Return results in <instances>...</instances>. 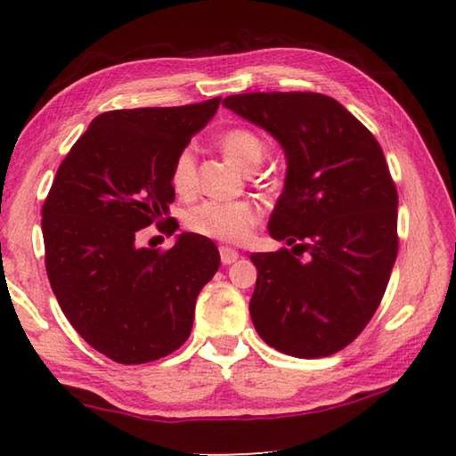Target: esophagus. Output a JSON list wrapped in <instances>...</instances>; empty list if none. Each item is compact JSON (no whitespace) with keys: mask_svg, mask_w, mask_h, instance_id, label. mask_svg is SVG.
I'll list each match as a JSON object with an SVG mask.
<instances>
[{"mask_svg":"<svg viewBox=\"0 0 456 456\" xmlns=\"http://www.w3.org/2000/svg\"><path fill=\"white\" fill-rule=\"evenodd\" d=\"M219 256L223 265H231L239 259V253L235 249H231V247H219Z\"/></svg>","mask_w":456,"mask_h":456,"instance_id":"obj_1","label":"esophagus"}]
</instances>
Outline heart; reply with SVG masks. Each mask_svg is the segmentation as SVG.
<instances>
[{"label":"heart","instance_id":"1","mask_svg":"<svg viewBox=\"0 0 456 456\" xmlns=\"http://www.w3.org/2000/svg\"><path fill=\"white\" fill-rule=\"evenodd\" d=\"M221 152L241 171H256L265 154V144L249 128H227L217 136ZM171 184L181 197H191L197 191V157L184 146L171 165ZM187 227L192 233L219 239L225 243H243L259 223V211L245 200H207L189 211Z\"/></svg>","mask_w":456,"mask_h":456}]
</instances>
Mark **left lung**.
<instances>
[{"instance_id":"8db88e82","label":"left lung","mask_w":456,"mask_h":456,"mask_svg":"<svg viewBox=\"0 0 456 456\" xmlns=\"http://www.w3.org/2000/svg\"><path fill=\"white\" fill-rule=\"evenodd\" d=\"M223 106L265 128L288 159L269 235L293 247L251 256L253 326L288 356H331L372 320L396 261L398 192L384 152L318 92H249Z\"/></svg>"}]
</instances>
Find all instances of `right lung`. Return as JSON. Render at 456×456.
<instances>
[{
	"label": "right lung",
	"instance_id": "obj_1",
	"mask_svg": "<svg viewBox=\"0 0 456 456\" xmlns=\"http://www.w3.org/2000/svg\"><path fill=\"white\" fill-rule=\"evenodd\" d=\"M221 98L110 110L61 160L42 207L45 272L61 312L118 364L165 358L187 342L199 291L217 273L211 239L181 233L171 249L138 247L157 223L173 235L171 165Z\"/></svg>",
	"mask_w": 456,
	"mask_h": 456
}]
</instances>
